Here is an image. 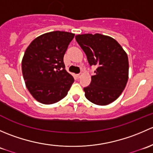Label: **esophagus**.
I'll return each mask as SVG.
<instances>
[{
    "label": "esophagus",
    "instance_id": "1",
    "mask_svg": "<svg viewBox=\"0 0 153 153\" xmlns=\"http://www.w3.org/2000/svg\"><path fill=\"white\" fill-rule=\"evenodd\" d=\"M76 77L78 78H80L81 77V74H78V75H76Z\"/></svg>",
    "mask_w": 153,
    "mask_h": 153
}]
</instances>
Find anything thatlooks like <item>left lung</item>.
I'll return each instance as SVG.
<instances>
[{
	"mask_svg": "<svg viewBox=\"0 0 153 153\" xmlns=\"http://www.w3.org/2000/svg\"><path fill=\"white\" fill-rule=\"evenodd\" d=\"M90 66H96L91 84L84 88L86 98L97 105L115 101L124 91L129 78L127 54L114 38L96 33L75 36Z\"/></svg>",
	"mask_w": 153,
	"mask_h": 153,
	"instance_id": "left-lung-1",
	"label": "left lung"
}]
</instances>
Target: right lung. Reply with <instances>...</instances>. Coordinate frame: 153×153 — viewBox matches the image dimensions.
<instances>
[{
	"mask_svg": "<svg viewBox=\"0 0 153 153\" xmlns=\"http://www.w3.org/2000/svg\"><path fill=\"white\" fill-rule=\"evenodd\" d=\"M75 34L63 31L37 37L27 48L22 73L29 92L38 102L52 104L67 95L74 78L66 71L64 56Z\"/></svg>",
	"mask_w": 153,
	"mask_h": 153,
	"instance_id": "add662e5",
	"label": "right lung"
}]
</instances>
